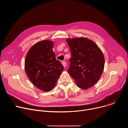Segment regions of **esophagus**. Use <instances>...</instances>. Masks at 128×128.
<instances>
[{"instance_id": "1", "label": "esophagus", "mask_w": 128, "mask_h": 128, "mask_svg": "<svg viewBox=\"0 0 128 128\" xmlns=\"http://www.w3.org/2000/svg\"><path fill=\"white\" fill-rule=\"evenodd\" d=\"M62 64H63V66L64 67H65L66 66V62H65V61H62Z\"/></svg>"}]
</instances>
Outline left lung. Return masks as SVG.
Listing matches in <instances>:
<instances>
[{
    "mask_svg": "<svg viewBox=\"0 0 128 128\" xmlns=\"http://www.w3.org/2000/svg\"><path fill=\"white\" fill-rule=\"evenodd\" d=\"M71 57L68 72L77 86L86 90L96 84L104 67V57L101 50L92 40L80 38L66 39Z\"/></svg>",
    "mask_w": 128,
    "mask_h": 128,
    "instance_id": "1",
    "label": "left lung"
}]
</instances>
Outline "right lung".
I'll list each match as a JSON object with an SVG mask.
<instances>
[{
  "label": "right lung",
  "instance_id": "obj_1",
  "mask_svg": "<svg viewBox=\"0 0 128 128\" xmlns=\"http://www.w3.org/2000/svg\"><path fill=\"white\" fill-rule=\"evenodd\" d=\"M54 43L42 40L34 44L27 54L25 69L32 83L44 92L56 85L64 67L56 59L52 51Z\"/></svg>",
  "mask_w": 128,
  "mask_h": 128
}]
</instances>
